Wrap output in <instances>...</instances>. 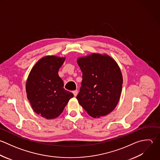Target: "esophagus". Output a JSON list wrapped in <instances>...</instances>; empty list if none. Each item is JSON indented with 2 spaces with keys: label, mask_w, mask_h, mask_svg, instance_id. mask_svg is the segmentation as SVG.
<instances>
[{
  "label": "esophagus",
  "mask_w": 160,
  "mask_h": 160,
  "mask_svg": "<svg viewBox=\"0 0 160 160\" xmlns=\"http://www.w3.org/2000/svg\"><path fill=\"white\" fill-rule=\"evenodd\" d=\"M73 93L74 96H75V97H76V96L77 95V94H78V90H76L73 91Z\"/></svg>",
  "instance_id": "obj_1"
}]
</instances>
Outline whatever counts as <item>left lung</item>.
<instances>
[{"mask_svg":"<svg viewBox=\"0 0 160 160\" xmlns=\"http://www.w3.org/2000/svg\"><path fill=\"white\" fill-rule=\"evenodd\" d=\"M82 82L77 96L79 104L93 118L110 113L120 100L123 77L116 61L107 54L93 53L79 57Z\"/></svg>","mask_w":160,"mask_h":160,"instance_id":"obj_1","label":"left lung"}]
</instances>
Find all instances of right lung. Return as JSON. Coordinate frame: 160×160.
<instances>
[{"label":"right lung","instance_id":"obj_1","mask_svg":"<svg viewBox=\"0 0 160 160\" xmlns=\"http://www.w3.org/2000/svg\"><path fill=\"white\" fill-rule=\"evenodd\" d=\"M65 57L47 55L32 67L26 82V93L33 111L47 120L58 117L73 94L64 89L58 72Z\"/></svg>","mask_w":160,"mask_h":160}]
</instances>
